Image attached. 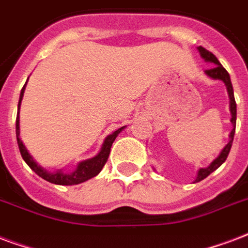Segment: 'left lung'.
Here are the masks:
<instances>
[{"instance_id":"left-lung-1","label":"left lung","mask_w":248,"mask_h":248,"mask_svg":"<svg viewBox=\"0 0 248 248\" xmlns=\"http://www.w3.org/2000/svg\"><path fill=\"white\" fill-rule=\"evenodd\" d=\"M197 49L200 52V56L202 59L206 61V62H212L215 66H212L210 69H206L205 74L208 77L213 78V79H219L222 81L225 85H226V89H228V94H229V99H230V112H232V129L230 132V140L229 142L226 144V146L222 149V152L219 153V155L216 158L215 161L210 163L209 166L205 167V169H200L199 172H197V178L195 182H200V180L205 179L208 175H210L215 170H217L223 162L226 161L228 158L229 153H230V149H232V140H234V133H235V124H237V103H235V98H234V91H232V81H230V76H229L228 70L223 68L221 62L218 61V59L216 57L212 52H209L205 48H202V46H197Z\"/></svg>"}]
</instances>
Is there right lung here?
<instances>
[{"mask_svg": "<svg viewBox=\"0 0 248 248\" xmlns=\"http://www.w3.org/2000/svg\"><path fill=\"white\" fill-rule=\"evenodd\" d=\"M27 83V82H26ZM26 83L23 89L20 90V96H19V103H18V113H16V141H18V146H19V152L22 158L25 159V162L30 166L31 170H33L36 174L43 178L46 182L53 184H60V186H73V184H79L86 182V180L94 178L96 175L99 174L103 166L106 165V162L108 159L109 152H111V146H112V142L115 141V139L117 137V135L124 129V126L119 128L117 131H115L112 135H109L106 137L103 145H102V149L100 152L96 154L95 157L91 158V159H87V161L79 162L78 163L77 169L73 171V172H62L61 170L56 171V172H51V171H46V169H43L40 165H38L35 159L31 157V154L27 152V149L22 142V140L19 139V107L20 102H22V98H23V93H25Z\"/></svg>", "mask_w": 248, "mask_h": 248, "instance_id": "1", "label": "right lung"}]
</instances>
